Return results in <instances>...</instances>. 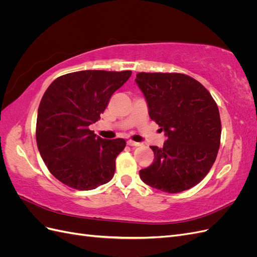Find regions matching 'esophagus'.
Instances as JSON below:
<instances>
[{
    "mask_svg": "<svg viewBox=\"0 0 257 257\" xmlns=\"http://www.w3.org/2000/svg\"><path fill=\"white\" fill-rule=\"evenodd\" d=\"M126 143H127L128 146H141V145H142L141 143H137V142L132 141V139H128V141H127Z\"/></svg>",
    "mask_w": 257,
    "mask_h": 257,
    "instance_id": "1",
    "label": "esophagus"
}]
</instances>
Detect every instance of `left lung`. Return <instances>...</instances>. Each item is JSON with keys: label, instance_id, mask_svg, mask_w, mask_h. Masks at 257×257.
Masks as SVG:
<instances>
[{"label": "left lung", "instance_id": "8db88e82", "mask_svg": "<svg viewBox=\"0 0 257 257\" xmlns=\"http://www.w3.org/2000/svg\"><path fill=\"white\" fill-rule=\"evenodd\" d=\"M136 83L149 115L165 131L163 148L151 146L152 164L139 170L148 185L179 193L198 184L211 169L221 143L215 100L203 84L180 73H138Z\"/></svg>", "mask_w": 257, "mask_h": 257}]
</instances>
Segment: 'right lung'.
I'll return each mask as SVG.
<instances>
[{
	"instance_id": "right-lung-1",
	"label": "right lung",
	"mask_w": 257,
	"mask_h": 257,
	"mask_svg": "<svg viewBox=\"0 0 257 257\" xmlns=\"http://www.w3.org/2000/svg\"><path fill=\"white\" fill-rule=\"evenodd\" d=\"M131 71H80L58 77L44 93L36 120V143L44 163L60 182L88 191L109 182L123 138L103 139L89 128L100 119Z\"/></svg>"
}]
</instances>
